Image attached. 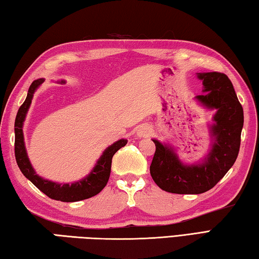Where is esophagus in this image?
Instances as JSON below:
<instances>
[{
    "label": "esophagus",
    "instance_id": "34e87169",
    "mask_svg": "<svg viewBox=\"0 0 259 259\" xmlns=\"http://www.w3.org/2000/svg\"><path fill=\"white\" fill-rule=\"evenodd\" d=\"M151 133V131L149 127H145V126H143V127H140L139 131H138V136H140V138H144V136H149Z\"/></svg>",
    "mask_w": 259,
    "mask_h": 259
}]
</instances>
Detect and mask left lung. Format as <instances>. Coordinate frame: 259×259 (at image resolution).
Returning <instances> with one entry per match:
<instances>
[{
    "label": "left lung",
    "mask_w": 259,
    "mask_h": 259,
    "mask_svg": "<svg viewBox=\"0 0 259 259\" xmlns=\"http://www.w3.org/2000/svg\"><path fill=\"white\" fill-rule=\"evenodd\" d=\"M205 94L196 96L207 108L217 109L212 150L202 164L185 165L167 145L153 140L155 152L150 165L158 186L174 194H202L213 188L236 162L241 142L243 109L230 79L220 72L199 73Z\"/></svg>",
    "instance_id": "1"
}]
</instances>
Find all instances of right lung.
<instances>
[{"instance_id": "add662e5", "label": "right lung", "mask_w": 259, "mask_h": 259, "mask_svg": "<svg viewBox=\"0 0 259 259\" xmlns=\"http://www.w3.org/2000/svg\"><path fill=\"white\" fill-rule=\"evenodd\" d=\"M44 82V79H38L33 81L30 88L28 90L27 98L23 104L20 106L18 110V114L14 121V133H16V139H14V154H16L17 163L20 168L21 172L24 177L28 178L35 186L42 192L48 197L52 199L61 202H77L82 199L90 198L95 195L99 194L108 183L110 176L111 168V159L114 154L120 148H123L127 144V140H119L116 143L110 145L107 149L104 154L101 155L95 169L92 170L90 175L84 179L74 184H57L45 180L36 175L35 170L32 169L29 159L27 157L26 149H24L23 143V133H22V125L24 117L28 111L29 106L31 104V99L33 97V92L36 91L37 88Z\"/></svg>"}]
</instances>
